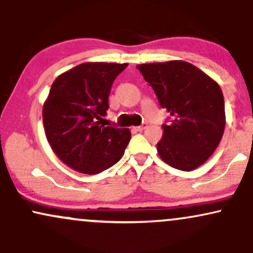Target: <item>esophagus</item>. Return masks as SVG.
Returning <instances> with one entry per match:
<instances>
[{"instance_id": "esophagus-1", "label": "esophagus", "mask_w": 253, "mask_h": 253, "mask_svg": "<svg viewBox=\"0 0 253 253\" xmlns=\"http://www.w3.org/2000/svg\"><path fill=\"white\" fill-rule=\"evenodd\" d=\"M147 125H141V126H138V127H134L135 130H138V132H143V130L146 128Z\"/></svg>"}]
</instances>
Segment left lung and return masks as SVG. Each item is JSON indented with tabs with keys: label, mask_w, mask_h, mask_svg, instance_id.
I'll use <instances>...</instances> for the list:
<instances>
[{
	"label": "left lung",
	"mask_w": 253,
	"mask_h": 253,
	"mask_svg": "<svg viewBox=\"0 0 253 253\" xmlns=\"http://www.w3.org/2000/svg\"><path fill=\"white\" fill-rule=\"evenodd\" d=\"M155 90L159 104L172 117L163 125L158 155L170 167L191 171L207 161L221 140L226 125L219 84L183 60L136 65Z\"/></svg>",
	"instance_id": "left-lung-1"
}]
</instances>
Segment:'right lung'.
I'll list each match as a JSON object with an SVG mask.
<instances>
[{
	"label": "right lung",
	"mask_w": 253,
	"mask_h": 253,
	"mask_svg": "<svg viewBox=\"0 0 253 253\" xmlns=\"http://www.w3.org/2000/svg\"><path fill=\"white\" fill-rule=\"evenodd\" d=\"M127 65L83 63L52 83L42 106L46 138L58 158L78 172L107 170L120 161L129 143L128 128L101 125L112 84Z\"/></svg>",
	"instance_id": "obj_1"
}]
</instances>
